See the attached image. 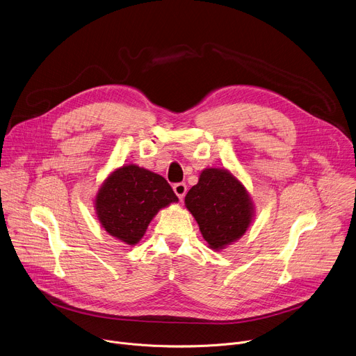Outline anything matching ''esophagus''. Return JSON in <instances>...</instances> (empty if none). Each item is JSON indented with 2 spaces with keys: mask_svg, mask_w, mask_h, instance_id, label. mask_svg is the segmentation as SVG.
Here are the masks:
<instances>
[{
  "mask_svg": "<svg viewBox=\"0 0 356 356\" xmlns=\"http://www.w3.org/2000/svg\"><path fill=\"white\" fill-rule=\"evenodd\" d=\"M173 191L176 193V195H177L180 200H183V197H184L186 193H187V186H186V183H176V184L173 186Z\"/></svg>",
  "mask_w": 356,
  "mask_h": 356,
  "instance_id": "1",
  "label": "esophagus"
}]
</instances>
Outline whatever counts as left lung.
I'll list each match as a JSON object with an SVG mask.
<instances>
[{
  "mask_svg": "<svg viewBox=\"0 0 356 356\" xmlns=\"http://www.w3.org/2000/svg\"><path fill=\"white\" fill-rule=\"evenodd\" d=\"M184 204L195 218L200 232L214 250L238 241L255 216L245 186L227 169L209 168L186 194Z\"/></svg>",
  "mask_w": 356,
  "mask_h": 356,
  "instance_id": "8db88e82",
  "label": "left lung"
}]
</instances>
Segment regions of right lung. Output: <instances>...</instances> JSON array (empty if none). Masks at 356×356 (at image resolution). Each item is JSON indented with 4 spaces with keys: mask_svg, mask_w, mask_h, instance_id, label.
Returning a JSON list of instances; mask_svg holds the SVG:
<instances>
[{
    "mask_svg": "<svg viewBox=\"0 0 356 356\" xmlns=\"http://www.w3.org/2000/svg\"><path fill=\"white\" fill-rule=\"evenodd\" d=\"M177 201L161 175L129 163L111 172L101 184L94 209L101 227L111 236L135 245L159 210Z\"/></svg>",
    "mask_w": 356,
    "mask_h": 356,
    "instance_id": "right-lung-1",
    "label": "right lung"
}]
</instances>
